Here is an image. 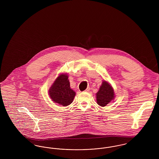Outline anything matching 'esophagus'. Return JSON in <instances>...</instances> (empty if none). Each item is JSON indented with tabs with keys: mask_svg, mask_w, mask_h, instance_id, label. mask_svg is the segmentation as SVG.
<instances>
[{
	"mask_svg": "<svg viewBox=\"0 0 159 159\" xmlns=\"http://www.w3.org/2000/svg\"><path fill=\"white\" fill-rule=\"evenodd\" d=\"M89 90H90V88H87L85 91H84V92H89Z\"/></svg>",
	"mask_w": 159,
	"mask_h": 159,
	"instance_id": "34e87169",
	"label": "esophagus"
}]
</instances>
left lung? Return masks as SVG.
<instances>
[{
  "mask_svg": "<svg viewBox=\"0 0 159 159\" xmlns=\"http://www.w3.org/2000/svg\"><path fill=\"white\" fill-rule=\"evenodd\" d=\"M115 93L111 84L106 80H103L99 91L96 93L97 102L99 106L105 107L113 101Z\"/></svg>",
  "mask_w": 159,
  "mask_h": 159,
  "instance_id": "left-lung-1",
  "label": "left lung"
}]
</instances>
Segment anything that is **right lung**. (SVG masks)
Here are the masks:
<instances>
[{
    "label": "right lung",
    "instance_id": "right-lung-1",
    "mask_svg": "<svg viewBox=\"0 0 159 159\" xmlns=\"http://www.w3.org/2000/svg\"><path fill=\"white\" fill-rule=\"evenodd\" d=\"M67 73L59 75L49 89V95L53 102L66 107L72 103L76 92L70 88Z\"/></svg>",
    "mask_w": 159,
    "mask_h": 159
}]
</instances>
